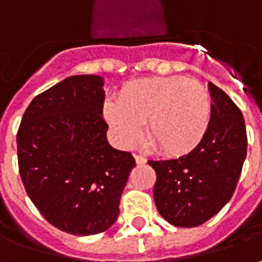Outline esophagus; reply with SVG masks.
Returning <instances> with one entry per match:
<instances>
[{"mask_svg":"<svg viewBox=\"0 0 262 262\" xmlns=\"http://www.w3.org/2000/svg\"><path fill=\"white\" fill-rule=\"evenodd\" d=\"M135 160H136V163L139 165H143V164H146V163H147L146 157H144V156H140V154H136V156H135Z\"/></svg>","mask_w":262,"mask_h":262,"instance_id":"esophagus-1","label":"esophagus"}]
</instances>
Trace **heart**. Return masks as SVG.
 I'll list each match as a JSON object with an SVG mask.
<instances>
[{
  "mask_svg": "<svg viewBox=\"0 0 262 262\" xmlns=\"http://www.w3.org/2000/svg\"><path fill=\"white\" fill-rule=\"evenodd\" d=\"M105 118L123 147L135 146L147 122V137L170 156L191 153L208 132L212 105L208 90L185 77H150L129 81L119 102L105 103Z\"/></svg>",
  "mask_w": 262,
  "mask_h": 262,
  "instance_id": "obj_1",
  "label": "heart"
}]
</instances>
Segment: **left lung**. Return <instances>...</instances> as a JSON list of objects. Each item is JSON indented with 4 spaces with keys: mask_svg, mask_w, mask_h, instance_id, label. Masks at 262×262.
I'll use <instances>...</instances> for the list:
<instances>
[{
    "mask_svg": "<svg viewBox=\"0 0 262 262\" xmlns=\"http://www.w3.org/2000/svg\"><path fill=\"white\" fill-rule=\"evenodd\" d=\"M208 132L195 150L178 159L150 160L157 174L154 202L177 227L208 222L230 201L247 156V132L240 109L212 82Z\"/></svg>",
    "mask_w": 262,
    "mask_h": 262,
    "instance_id": "8db88e82",
    "label": "left lung"
}]
</instances>
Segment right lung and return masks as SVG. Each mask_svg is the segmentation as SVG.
I'll use <instances>...</instances> for the list:
<instances>
[{
    "instance_id": "right-lung-1",
    "label": "right lung",
    "mask_w": 262,
    "mask_h": 262,
    "mask_svg": "<svg viewBox=\"0 0 262 262\" xmlns=\"http://www.w3.org/2000/svg\"><path fill=\"white\" fill-rule=\"evenodd\" d=\"M103 78L73 75L39 94L16 135L18 164L31 201L50 225L90 236L108 230L133 156L108 143Z\"/></svg>"
}]
</instances>
